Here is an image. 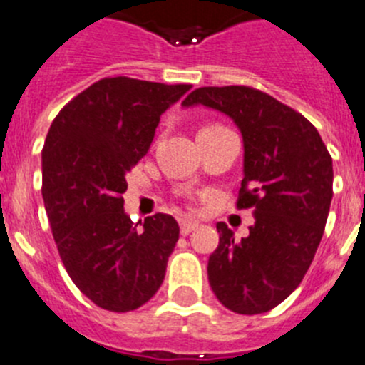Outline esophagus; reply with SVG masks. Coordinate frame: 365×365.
I'll return each instance as SVG.
<instances>
[{"mask_svg":"<svg viewBox=\"0 0 365 365\" xmlns=\"http://www.w3.org/2000/svg\"><path fill=\"white\" fill-rule=\"evenodd\" d=\"M197 222H194V221H182L180 222V233H182V235H189L190 232H194V230H197Z\"/></svg>","mask_w":365,"mask_h":365,"instance_id":"obj_1","label":"esophagus"}]
</instances>
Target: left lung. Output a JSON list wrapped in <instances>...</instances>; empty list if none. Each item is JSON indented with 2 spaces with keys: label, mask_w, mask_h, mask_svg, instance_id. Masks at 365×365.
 I'll use <instances>...</instances> for the list:
<instances>
[{
  "label": "left lung",
  "mask_w": 365,
  "mask_h": 365,
  "mask_svg": "<svg viewBox=\"0 0 365 365\" xmlns=\"http://www.w3.org/2000/svg\"><path fill=\"white\" fill-rule=\"evenodd\" d=\"M182 105L222 112L242 133L237 208H253L255 225L235 239L217 222L208 282L232 312H269L302 284L321 242L334 196L330 153L309 119L253 87H200Z\"/></svg>",
  "instance_id": "8db88e82"
}]
</instances>
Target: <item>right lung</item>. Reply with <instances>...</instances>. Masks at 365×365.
Here are the masks:
<instances>
[{"mask_svg": "<svg viewBox=\"0 0 365 365\" xmlns=\"http://www.w3.org/2000/svg\"><path fill=\"white\" fill-rule=\"evenodd\" d=\"M190 85L115 76L69 101L42 148V197L67 274L98 307L130 312L165 277L180 226L169 214L126 215V173L148 153L160 115Z\"/></svg>", "mask_w": 365, "mask_h": 365, "instance_id": "obj_1", "label": "right lung"}]
</instances>
